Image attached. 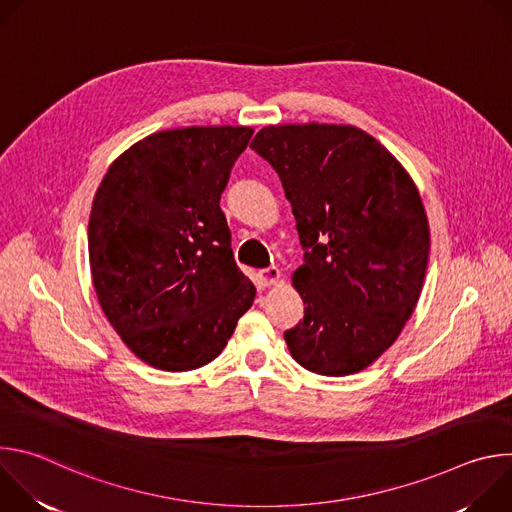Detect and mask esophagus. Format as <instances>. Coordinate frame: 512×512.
Masks as SVG:
<instances>
[{
    "label": "esophagus",
    "mask_w": 512,
    "mask_h": 512,
    "mask_svg": "<svg viewBox=\"0 0 512 512\" xmlns=\"http://www.w3.org/2000/svg\"><path fill=\"white\" fill-rule=\"evenodd\" d=\"M259 277H261V283H263V285H275V283L279 281V277H281V271H279L275 265H271V267H267V269H261V271H259Z\"/></svg>",
    "instance_id": "obj_1"
}]
</instances>
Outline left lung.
Listing matches in <instances>:
<instances>
[{
  "mask_svg": "<svg viewBox=\"0 0 512 512\" xmlns=\"http://www.w3.org/2000/svg\"><path fill=\"white\" fill-rule=\"evenodd\" d=\"M279 174L304 265V320L287 330L304 369L346 377L373 364L411 318L427 269L429 225L407 170L354 125H269L251 141Z\"/></svg>",
  "mask_w": 512,
  "mask_h": 512,
  "instance_id": "left-lung-1",
  "label": "left lung"
}]
</instances>
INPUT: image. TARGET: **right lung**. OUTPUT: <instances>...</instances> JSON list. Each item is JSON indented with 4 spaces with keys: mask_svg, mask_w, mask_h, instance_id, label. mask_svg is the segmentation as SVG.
Listing matches in <instances>:
<instances>
[{
    "mask_svg": "<svg viewBox=\"0 0 512 512\" xmlns=\"http://www.w3.org/2000/svg\"><path fill=\"white\" fill-rule=\"evenodd\" d=\"M251 127L158 131L133 143L101 180L89 218L99 304L154 369L182 373L223 352L255 285L237 267L221 210Z\"/></svg>",
    "mask_w": 512,
    "mask_h": 512,
    "instance_id": "1",
    "label": "right lung"
}]
</instances>
